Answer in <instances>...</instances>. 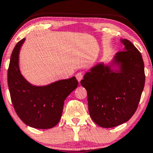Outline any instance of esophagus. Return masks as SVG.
I'll return each instance as SVG.
<instances>
[{"mask_svg":"<svg viewBox=\"0 0 153 153\" xmlns=\"http://www.w3.org/2000/svg\"><path fill=\"white\" fill-rule=\"evenodd\" d=\"M75 77H76L77 80H78V82H80V81L82 80V79L83 78L82 73L78 72V73H76V75H75Z\"/></svg>","mask_w":153,"mask_h":153,"instance_id":"esophagus-1","label":"esophagus"}]
</instances>
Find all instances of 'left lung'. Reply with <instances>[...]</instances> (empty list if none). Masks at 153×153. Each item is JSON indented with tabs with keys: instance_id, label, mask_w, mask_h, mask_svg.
I'll use <instances>...</instances> for the list:
<instances>
[{
	"instance_id": "8db88e82",
	"label": "left lung",
	"mask_w": 153,
	"mask_h": 153,
	"mask_svg": "<svg viewBox=\"0 0 153 153\" xmlns=\"http://www.w3.org/2000/svg\"><path fill=\"white\" fill-rule=\"evenodd\" d=\"M113 63V71L103 63L85 73L80 84L87 91L89 115L101 127L111 128L127 122L138 108L145 85L144 63L138 49L127 39Z\"/></svg>"
}]
</instances>
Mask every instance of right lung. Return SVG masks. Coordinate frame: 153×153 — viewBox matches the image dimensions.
Masks as SVG:
<instances>
[{"instance_id":"right-lung-1","label":"right lung","mask_w":153,"mask_h":153,"mask_svg":"<svg viewBox=\"0 0 153 153\" xmlns=\"http://www.w3.org/2000/svg\"><path fill=\"white\" fill-rule=\"evenodd\" d=\"M24 40L17 42L10 57L7 71L10 97L16 113L26 125L36 129H50L59 122L65 99L78 87V82L73 76L46 86L30 84L19 67V51Z\"/></svg>"}]
</instances>
